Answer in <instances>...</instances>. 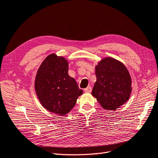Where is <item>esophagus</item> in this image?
Segmentation results:
<instances>
[{
	"instance_id": "34e87169",
	"label": "esophagus",
	"mask_w": 158,
	"mask_h": 158,
	"mask_svg": "<svg viewBox=\"0 0 158 158\" xmlns=\"http://www.w3.org/2000/svg\"><path fill=\"white\" fill-rule=\"evenodd\" d=\"M84 91H85V92H86V93H90V92H91V91H92V88H91L90 86H88L86 89H85L84 90Z\"/></svg>"
}]
</instances>
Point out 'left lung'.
<instances>
[{
  "instance_id": "1",
  "label": "left lung",
  "mask_w": 158,
  "mask_h": 158,
  "mask_svg": "<svg viewBox=\"0 0 158 158\" xmlns=\"http://www.w3.org/2000/svg\"><path fill=\"white\" fill-rule=\"evenodd\" d=\"M95 73L92 95L103 109L114 110L129 100L131 78L123 63L114 58H104L96 66Z\"/></svg>"
}]
</instances>
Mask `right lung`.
Masks as SVG:
<instances>
[{
  "mask_svg": "<svg viewBox=\"0 0 158 158\" xmlns=\"http://www.w3.org/2000/svg\"><path fill=\"white\" fill-rule=\"evenodd\" d=\"M34 87L42 106L60 116L68 113L83 94L75 79L68 75V60L55 53L48 55L41 64Z\"/></svg>",
  "mask_w": 158,
  "mask_h": 158,
  "instance_id": "1",
  "label": "right lung"
}]
</instances>
